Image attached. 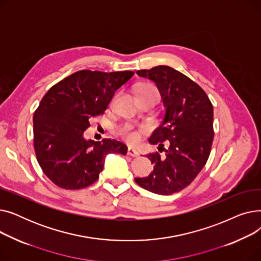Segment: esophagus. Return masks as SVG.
Instances as JSON below:
<instances>
[{
  "label": "esophagus",
  "mask_w": 261,
  "mask_h": 261,
  "mask_svg": "<svg viewBox=\"0 0 261 261\" xmlns=\"http://www.w3.org/2000/svg\"><path fill=\"white\" fill-rule=\"evenodd\" d=\"M128 155H130V156H132V158H136V156H139L140 155V153H139V151H136V150L134 149V148H131V147H129L128 148Z\"/></svg>",
  "instance_id": "34e87169"
}]
</instances>
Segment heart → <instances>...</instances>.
I'll list each match as a JSON object with an SVG mask.
<instances>
[{
  "mask_svg": "<svg viewBox=\"0 0 261 261\" xmlns=\"http://www.w3.org/2000/svg\"><path fill=\"white\" fill-rule=\"evenodd\" d=\"M139 93H150L155 94L159 96V92L156 88L152 85H143L139 89ZM118 133L122 136L123 139H126L130 143H136L140 140V133L134 130L130 125H125L118 129Z\"/></svg>",
  "mask_w": 261,
  "mask_h": 261,
  "instance_id": "heart-1",
  "label": "heart"
}]
</instances>
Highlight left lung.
<instances>
[{
    "label": "left lung",
    "instance_id": "8db88e82",
    "mask_svg": "<svg viewBox=\"0 0 261 261\" xmlns=\"http://www.w3.org/2000/svg\"><path fill=\"white\" fill-rule=\"evenodd\" d=\"M136 74L152 80L161 93L165 112L149 143L165 154L149 153L153 171L134 180L151 193L172 195L193 182L208 160L214 140L213 105L199 85L170 66L159 65ZM164 143L169 145L167 149Z\"/></svg>",
    "mask_w": 261,
    "mask_h": 261
}]
</instances>
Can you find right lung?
Masks as SVG:
<instances>
[{"label": "right lung", "mask_w": 261, "mask_h": 261, "mask_svg": "<svg viewBox=\"0 0 261 261\" xmlns=\"http://www.w3.org/2000/svg\"><path fill=\"white\" fill-rule=\"evenodd\" d=\"M134 75L82 70L53 86L34 114L37 161L48 179L63 189H81L98 180L109 153H127L115 140H85L92 117L105 113L115 91Z\"/></svg>", "instance_id": "obj_1"}]
</instances>
